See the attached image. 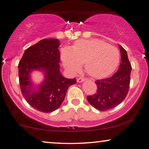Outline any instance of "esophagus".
Wrapping results in <instances>:
<instances>
[{
    "label": "esophagus",
    "instance_id": "1",
    "mask_svg": "<svg viewBox=\"0 0 149 149\" xmlns=\"http://www.w3.org/2000/svg\"><path fill=\"white\" fill-rule=\"evenodd\" d=\"M85 80H86V78H82V77H80V78H78V79H77V82H82L85 81Z\"/></svg>",
    "mask_w": 149,
    "mask_h": 149
}]
</instances>
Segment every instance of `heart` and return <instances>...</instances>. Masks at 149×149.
<instances>
[{
    "instance_id": "1",
    "label": "heart",
    "mask_w": 149,
    "mask_h": 149,
    "mask_svg": "<svg viewBox=\"0 0 149 149\" xmlns=\"http://www.w3.org/2000/svg\"><path fill=\"white\" fill-rule=\"evenodd\" d=\"M61 57L65 67L75 72L85 64L89 76L101 78L110 75L119 62V52L114 46L99 39H81L72 48L62 49Z\"/></svg>"
}]
</instances>
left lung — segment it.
<instances>
[{"label":"left lung","instance_id":"obj_1","mask_svg":"<svg viewBox=\"0 0 149 149\" xmlns=\"http://www.w3.org/2000/svg\"><path fill=\"white\" fill-rule=\"evenodd\" d=\"M121 63L113 76L105 79L96 80V93L87 96V101L94 108L106 111L114 108L122 102L128 94L132 67L126 50L119 46Z\"/></svg>","mask_w":149,"mask_h":149}]
</instances>
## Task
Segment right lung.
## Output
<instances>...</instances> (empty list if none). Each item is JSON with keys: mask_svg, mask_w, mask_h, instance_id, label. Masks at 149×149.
Segmentation results:
<instances>
[{"mask_svg": "<svg viewBox=\"0 0 149 149\" xmlns=\"http://www.w3.org/2000/svg\"><path fill=\"white\" fill-rule=\"evenodd\" d=\"M57 39H44L25 51L19 61V78L21 94L28 103L42 112H51L59 108L69 87L76 79H68L60 71V53ZM39 70L45 73V80L34 87L30 73Z\"/></svg>", "mask_w": 149, "mask_h": 149, "instance_id": "right-lung-1", "label": "right lung"}]
</instances>
